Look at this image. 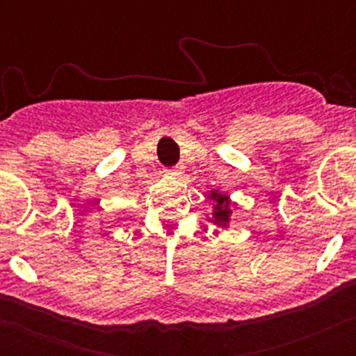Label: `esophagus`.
<instances>
[{"label": "esophagus", "mask_w": 356, "mask_h": 356, "mask_svg": "<svg viewBox=\"0 0 356 356\" xmlns=\"http://www.w3.org/2000/svg\"><path fill=\"white\" fill-rule=\"evenodd\" d=\"M182 174H184V170H182V167H175V168H168V170H165V175H167L168 179L181 177Z\"/></svg>", "instance_id": "1"}]
</instances>
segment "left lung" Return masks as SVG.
Returning <instances> with one entry per match:
<instances>
[{"mask_svg": "<svg viewBox=\"0 0 356 356\" xmlns=\"http://www.w3.org/2000/svg\"><path fill=\"white\" fill-rule=\"evenodd\" d=\"M211 200H213V213L208 218L210 222H213L218 227L225 229L229 227V222H231V198H229L225 193H218L217 189L211 191Z\"/></svg>", "mask_w": 356, "mask_h": 356, "instance_id": "8db88e82", "label": "left lung"}]
</instances>
